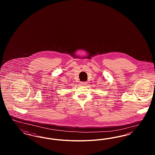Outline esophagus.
Segmentation results:
<instances>
[{
	"instance_id": "1",
	"label": "esophagus",
	"mask_w": 155,
	"mask_h": 155,
	"mask_svg": "<svg viewBox=\"0 0 155 155\" xmlns=\"http://www.w3.org/2000/svg\"><path fill=\"white\" fill-rule=\"evenodd\" d=\"M87 84V82H81V85L82 86H85Z\"/></svg>"
}]
</instances>
